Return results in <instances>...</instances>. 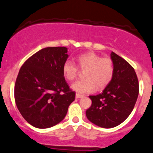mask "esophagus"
<instances>
[{"instance_id":"34e87169","label":"esophagus","mask_w":153,"mask_h":153,"mask_svg":"<svg viewBox=\"0 0 153 153\" xmlns=\"http://www.w3.org/2000/svg\"><path fill=\"white\" fill-rule=\"evenodd\" d=\"M82 97H83V96H82V95H80L79 94H75V98H76V99H80V98H82Z\"/></svg>"}]
</instances>
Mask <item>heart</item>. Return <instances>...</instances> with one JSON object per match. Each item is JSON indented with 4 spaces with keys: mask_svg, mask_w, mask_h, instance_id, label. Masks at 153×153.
I'll return each mask as SVG.
<instances>
[{
    "mask_svg": "<svg viewBox=\"0 0 153 153\" xmlns=\"http://www.w3.org/2000/svg\"><path fill=\"white\" fill-rule=\"evenodd\" d=\"M79 68L85 70L84 80H78L72 85V88L78 94H84L94 92L97 87L99 90L104 88L111 81L114 73V66L109 57H101L99 54L89 52L81 54L77 57ZM65 78L70 81L74 80L79 73L77 65L67 59L62 65Z\"/></svg>",
    "mask_w": 153,
    "mask_h": 153,
    "instance_id": "b5f03b06",
    "label": "heart"
}]
</instances>
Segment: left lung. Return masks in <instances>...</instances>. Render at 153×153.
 Listing matches in <instances>:
<instances>
[{"label": "left lung", "mask_w": 153, "mask_h": 153, "mask_svg": "<svg viewBox=\"0 0 153 153\" xmlns=\"http://www.w3.org/2000/svg\"><path fill=\"white\" fill-rule=\"evenodd\" d=\"M114 73L111 81L101 94L89 96L92 101L86 110L88 120L103 128L114 127L129 117L139 94L138 78L133 67L111 52Z\"/></svg>", "instance_id": "obj_1"}]
</instances>
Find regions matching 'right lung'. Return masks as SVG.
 I'll return each mask as SVG.
<instances>
[{
	"label": "right lung",
	"instance_id": "1",
	"mask_svg": "<svg viewBox=\"0 0 153 153\" xmlns=\"http://www.w3.org/2000/svg\"><path fill=\"white\" fill-rule=\"evenodd\" d=\"M65 47H46L24 62L14 87L17 108L24 119L36 128L45 129L65 118L75 93L62 73L67 60Z\"/></svg>",
	"mask_w": 153,
	"mask_h": 153
}]
</instances>
